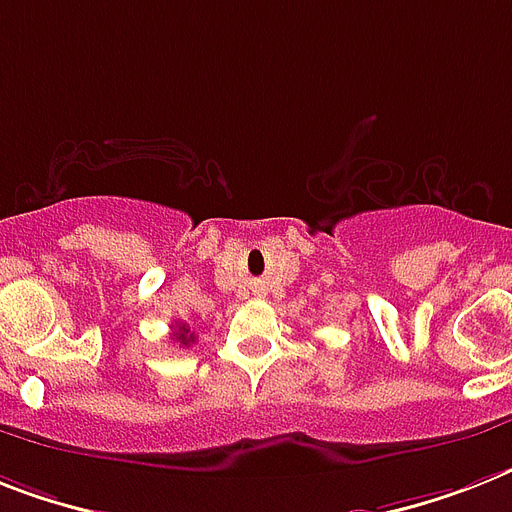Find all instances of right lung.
<instances>
[{
    "label": "right lung",
    "instance_id": "right-lung-1",
    "mask_svg": "<svg viewBox=\"0 0 512 512\" xmlns=\"http://www.w3.org/2000/svg\"><path fill=\"white\" fill-rule=\"evenodd\" d=\"M170 328H173V336H170V339H176V342L184 344V347L194 344V339H197V336L191 334L186 323H176V326H170Z\"/></svg>",
    "mask_w": 512,
    "mask_h": 512
}]
</instances>
